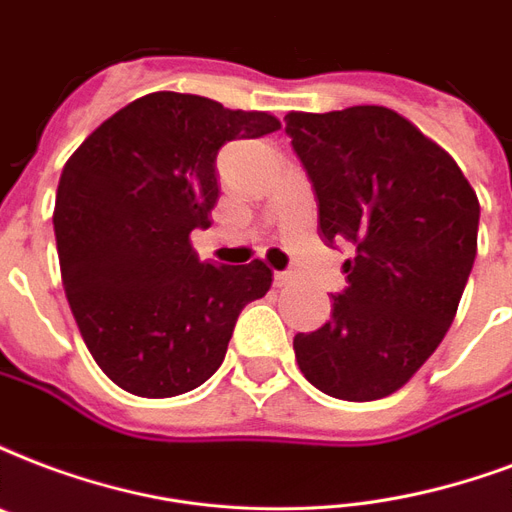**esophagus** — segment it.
I'll list each match as a JSON object with an SVG mask.
<instances>
[{
  "label": "esophagus",
  "mask_w": 512,
  "mask_h": 512,
  "mask_svg": "<svg viewBox=\"0 0 512 512\" xmlns=\"http://www.w3.org/2000/svg\"><path fill=\"white\" fill-rule=\"evenodd\" d=\"M292 279H295V273H292V271H276V273H273V284H276V287H287Z\"/></svg>",
  "instance_id": "obj_1"
}]
</instances>
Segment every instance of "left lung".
Segmentation results:
<instances>
[{
    "label": "left lung",
    "instance_id": "8db88e82",
    "mask_svg": "<svg viewBox=\"0 0 512 512\" xmlns=\"http://www.w3.org/2000/svg\"><path fill=\"white\" fill-rule=\"evenodd\" d=\"M284 123L317 195L319 236L354 247L330 322L295 335V357L325 395L381 400L454 322L478 252V195L454 158L392 109L290 112Z\"/></svg>",
    "mask_w": 512,
    "mask_h": 512
}]
</instances>
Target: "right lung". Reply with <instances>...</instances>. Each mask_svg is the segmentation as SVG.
<instances>
[{"mask_svg": "<svg viewBox=\"0 0 512 512\" xmlns=\"http://www.w3.org/2000/svg\"><path fill=\"white\" fill-rule=\"evenodd\" d=\"M279 131L268 112L158 91L104 120L66 161L56 193L66 300L93 360L120 389L174 397L214 376L241 308L271 290V268L201 263L217 152Z\"/></svg>", "mask_w": 512, "mask_h": 512, "instance_id": "add662e5", "label": "right lung"}]
</instances>
